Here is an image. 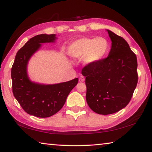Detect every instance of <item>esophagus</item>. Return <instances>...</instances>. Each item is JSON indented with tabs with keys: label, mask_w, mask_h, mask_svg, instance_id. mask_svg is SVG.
I'll return each mask as SVG.
<instances>
[{
	"label": "esophagus",
	"mask_w": 152,
	"mask_h": 152,
	"mask_svg": "<svg viewBox=\"0 0 152 152\" xmlns=\"http://www.w3.org/2000/svg\"><path fill=\"white\" fill-rule=\"evenodd\" d=\"M84 80H85V79H84V77L82 76H81L79 78V82H84Z\"/></svg>",
	"instance_id": "esophagus-1"
}]
</instances>
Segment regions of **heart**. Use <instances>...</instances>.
<instances>
[{"mask_svg":"<svg viewBox=\"0 0 152 152\" xmlns=\"http://www.w3.org/2000/svg\"><path fill=\"white\" fill-rule=\"evenodd\" d=\"M109 50V42L106 38L82 37L70 43L68 46V53L74 60L82 58V63L84 66H89L103 60Z\"/></svg>","mask_w":152,"mask_h":152,"instance_id":"heart-1","label":"heart"}]
</instances>
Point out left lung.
Wrapping results in <instances>:
<instances>
[{
  "label": "left lung",
  "mask_w": 152,
  "mask_h": 152,
  "mask_svg": "<svg viewBox=\"0 0 152 152\" xmlns=\"http://www.w3.org/2000/svg\"><path fill=\"white\" fill-rule=\"evenodd\" d=\"M111 40L107 58L82 70L87 104L94 112L109 115L125 108L137 84L136 56L123 37L106 29Z\"/></svg>",
  "instance_id": "1"
}]
</instances>
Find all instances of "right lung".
<instances>
[{
    "label": "right lung",
    "mask_w": 152,
    "mask_h": 152,
    "mask_svg": "<svg viewBox=\"0 0 152 152\" xmlns=\"http://www.w3.org/2000/svg\"><path fill=\"white\" fill-rule=\"evenodd\" d=\"M57 39L55 34H41L31 38L18 51L12 66V93L25 111L35 117L45 118L58 113L78 84V78L53 84L38 83L29 78L27 66L31 58L43 43H55Z\"/></svg>",
    "instance_id": "obj_1"
}]
</instances>
